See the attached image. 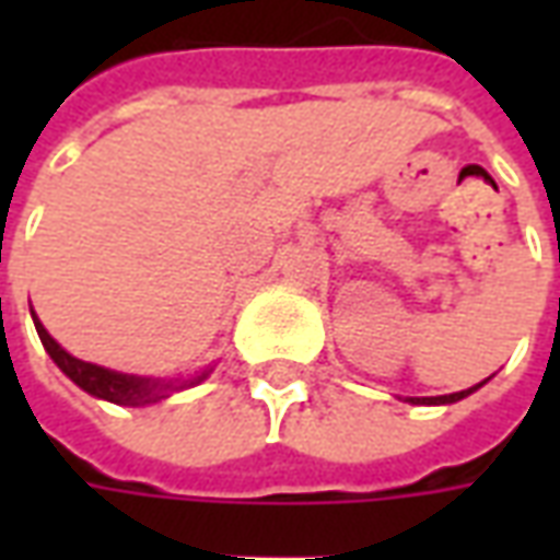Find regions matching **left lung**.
Here are the masks:
<instances>
[{"mask_svg": "<svg viewBox=\"0 0 560 560\" xmlns=\"http://www.w3.org/2000/svg\"><path fill=\"white\" fill-rule=\"evenodd\" d=\"M477 387H480V384H477ZM477 387L462 389V393H450V396H432V399H408V401H413V405H450V401H458V399H465V396H470Z\"/></svg>", "mask_w": 560, "mask_h": 560, "instance_id": "left-lung-1", "label": "left lung"}]
</instances>
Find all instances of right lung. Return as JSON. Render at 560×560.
<instances>
[{
	"label": "right lung",
	"mask_w": 560,
	"mask_h": 560,
	"mask_svg": "<svg viewBox=\"0 0 560 560\" xmlns=\"http://www.w3.org/2000/svg\"><path fill=\"white\" fill-rule=\"evenodd\" d=\"M35 329L42 336V345L47 348V353L54 357V363L66 372L80 389H86L90 396H98L104 401H114V405H128V408H140V405H152V401H161L171 396L173 389H179L183 384L176 381H152V377H135V375H119V372H110V369H102V365L83 363L78 357H71L68 351H62L50 332L42 327V320L35 317ZM203 377V375H200ZM197 377V381H200Z\"/></svg>",
	"instance_id": "right-lung-1"
}]
</instances>
